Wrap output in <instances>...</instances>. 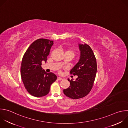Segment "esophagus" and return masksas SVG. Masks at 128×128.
<instances>
[{
    "instance_id": "obj_1",
    "label": "esophagus",
    "mask_w": 128,
    "mask_h": 128,
    "mask_svg": "<svg viewBox=\"0 0 128 128\" xmlns=\"http://www.w3.org/2000/svg\"><path fill=\"white\" fill-rule=\"evenodd\" d=\"M58 79L59 80H61L63 79V78H62V77H58Z\"/></svg>"
}]
</instances>
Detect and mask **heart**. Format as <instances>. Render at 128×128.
Segmentation results:
<instances>
[{
  "label": "heart",
  "instance_id": "obj_1",
  "mask_svg": "<svg viewBox=\"0 0 128 128\" xmlns=\"http://www.w3.org/2000/svg\"><path fill=\"white\" fill-rule=\"evenodd\" d=\"M69 51V52H71V51ZM71 53H72V52H71Z\"/></svg>",
  "mask_w": 128,
  "mask_h": 128
}]
</instances>
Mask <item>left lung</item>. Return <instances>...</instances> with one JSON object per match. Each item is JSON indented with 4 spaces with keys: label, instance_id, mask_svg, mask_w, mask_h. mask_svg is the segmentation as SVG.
<instances>
[{
    "label": "left lung",
    "instance_id": "obj_1",
    "mask_svg": "<svg viewBox=\"0 0 128 128\" xmlns=\"http://www.w3.org/2000/svg\"><path fill=\"white\" fill-rule=\"evenodd\" d=\"M80 56L78 62L70 73L77 75L75 81L70 80V86L63 90L64 94L72 99H78L87 96L91 91L97 71L96 60L92 50L88 45H79Z\"/></svg>",
    "mask_w": 128,
    "mask_h": 128
}]
</instances>
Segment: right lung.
<instances>
[{
  "label": "right lung",
  "mask_w": 128,
  "mask_h": 128,
  "mask_svg": "<svg viewBox=\"0 0 128 128\" xmlns=\"http://www.w3.org/2000/svg\"><path fill=\"white\" fill-rule=\"evenodd\" d=\"M53 40L39 38L34 42L24 53L21 64L20 75L25 88L32 96L42 97L50 92L51 84L57 79L53 73H47L42 67L46 62Z\"/></svg>",
  "instance_id": "obj_1"
}]
</instances>
